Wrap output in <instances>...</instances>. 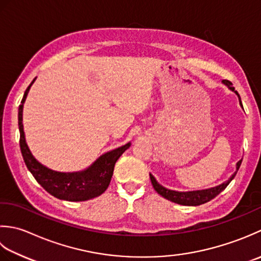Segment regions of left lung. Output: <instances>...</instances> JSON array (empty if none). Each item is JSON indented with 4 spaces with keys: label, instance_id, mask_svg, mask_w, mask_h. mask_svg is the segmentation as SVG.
I'll return each mask as SVG.
<instances>
[{
    "label": "left lung",
    "instance_id": "obj_1",
    "mask_svg": "<svg viewBox=\"0 0 261 261\" xmlns=\"http://www.w3.org/2000/svg\"><path fill=\"white\" fill-rule=\"evenodd\" d=\"M223 83L226 84V86L230 88L232 91H234L238 97H239V100H240V105L241 107L243 108L242 106V102H241V98H240V94L238 93V91H236V89L233 88L232 86V82L228 81V80H223ZM241 162L242 160L239 161L237 163V171L234 172V174L232 175V177L227 180L226 182L222 184L220 186H217V187H214V188H211V189H206V190H197V191H188V193H179V191H174V190H170V189H167L162 187L161 185H159L156 182V180L154 179V177L152 174H150V178H151V182L153 185V188L155 189L156 193L159 195H161L162 197L167 198L168 200H171L173 201V203H177V204H180V205H186V206H198V205H201V204H205L207 203V201L212 200L213 198H215L217 195H219L220 193H222L223 190H224L227 185L230 184L232 181V179L236 177V174L238 172L239 168H240L241 166Z\"/></svg>",
    "mask_w": 261,
    "mask_h": 261
}]
</instances>
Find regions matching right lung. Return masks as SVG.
Returning <instances> with one entry per match:
<instances>
[{
    "mask_svg": "<svg viewBox=\"0 0 261 261\" xmlns=\"http://www.w3.org/2000/svg\"><path fill=\"white\" fill-rule=\"evenodd\" d=\"M36 79H34V81ZM34 81L29 84V87L25 90L23 98L21 100V105L19 106L18 114L20 130V148L27 168H28L31 174L34 175L37 182H38L47 193H49L58 199L70 201H83L98 197V196L105 193L106 189L108 188L111 177H113L114 173L115 163L118 160L121 154L129 147L130 144L128 143V144L103 154V155H101L91 167L84 170L82 172L61 173L55 172L53 171V170H49L46 167L41 166L29 151L28 145H27L24 140L22 125L23 102Z\"/></svg>",
    "mask_w": 261,
    "mask_h": 261,
    "instance_id": "add662e5",
    "label": "right lung"
}]
</instances>
